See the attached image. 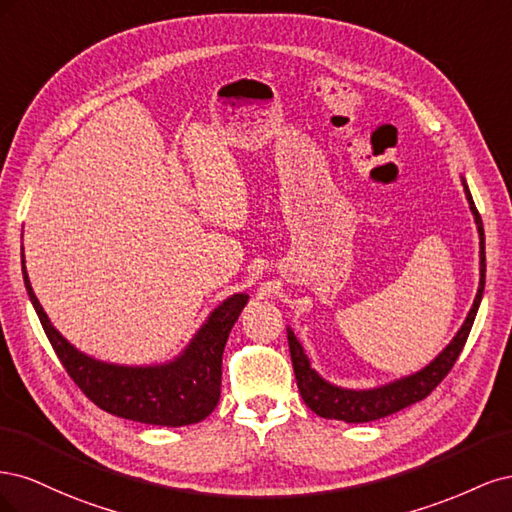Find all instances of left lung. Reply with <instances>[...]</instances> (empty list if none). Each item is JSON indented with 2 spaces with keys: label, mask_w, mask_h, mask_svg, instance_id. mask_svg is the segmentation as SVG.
Segmentation results:
<instances>
[{
  "label": "left lung",
  "mask_w": 512,
  "mask_h": 512,
  "mask_svg": "<svg viewBox=\"0 0 512 512\" xmlns=\"http://www.w3.org/2000/svg\"><path fill=\"white\" fill-rule=\"evenodd\" d=\"M463 190H466L470 209L474 213V220L478 226V235H480V284L474 305L470 309V314L463 322V327L455 335L451 344L446 346V350L438 356L436 361L429 363L425 369L418 371L414 376L401 378L393 384L380 386V389H371V391H348V389H337V386L324 382L316 371L309 367L307 356L297 342V337L288 329V346H290V359L294 367V378H297L299 393L307 408L316 412L322 418H337V421H346V423H369V421H378V418H384L389 414H395L399 410H404L416 401L425 399L436 386L446 378L448 371L453 369L455 361L459 359V354L468 342V335L472 331V324L478 312L480 299H483V290H485V230H483V220H480V213L474 205L472 194L468 190L466 181H463Z\"/></svg>",
  "instance_id": "left-lung-1"
}]
</instances>
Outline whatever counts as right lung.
Masks as SVG:
<instances>
[{"label":"right lung","mask_w":512,"mask_h":512,"mask_svg":"<svg viewBox=\"0 0 512 512\" xmlns=\"http://www.w3.org/2000/svg\"><path fill=\"white\" fill-rule=\"evenodd\" d=\"M23 277L42 329L74 384L104 412L136 423L181 427L203 421L220 401L222 354L245 294H235L209 316L177 361L160 367H119L89 359L61 337L44 314L25 271Z\"/></svg>","instance_id":"obj_1"}]
</instances>
